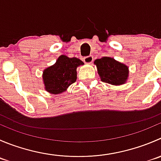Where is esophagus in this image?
Returning <instances> with one entry per match:
<instances>
[{
    "mask_svg": "<svg viewBox=\"0 0 161 161\" xmlns=\"http://www.w3.org/2000/svg\"><path fill=\"white\" fill-rule=\"evenodd\" d=\"M93 57L92 56H87V57H85L83 58V61L85 62L86 64H90L93 62Z\"/></svg>",
    "mask_w": 161,
    "mask_h": 161,
    "instance_id": "obj_1",
    "label": "esophagus"
}]
</instances>
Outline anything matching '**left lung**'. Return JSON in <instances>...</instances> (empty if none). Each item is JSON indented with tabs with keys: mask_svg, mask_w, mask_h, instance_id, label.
Returning a JSON list of instances; mask_svg holds the SVG:
<instances>
[{
	"mask_svg": "<svg viewBox=\"0 0 161 161\" xmlns=\"http://www.w3.org/2000/svg\"><path fill=\"white\" fill-rule=\"evenodd\" d=\"M101 81L112 85H120L126 82L128 76V68L112 57H104L94 61Z\"/></svg>",
	"mask_w": 161,
	"mask_h": 161,
	"instance_id": "8db88e82",
	"label": "left lung"
}]
</instances>
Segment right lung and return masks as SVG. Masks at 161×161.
<instances>
[{
    "label": "right lung",
    "mask_w": 161,
    "mask_h": 161,
    "mask_svg": "<svg viewBox=\"0 0 161 161\" xmlns=\"http://www.w3.org/2000/svg\"><path fill=\"white\" fill-rule=\"evenodd\" d=\"M83 62L79 59L60 56L56 64L46 68L43 72L46 90L49 93L59 94L74 83L77 79L76 68Z\"/></svg>",
    "instance_id": "obj_1"
}]
</instances>
